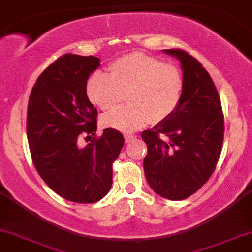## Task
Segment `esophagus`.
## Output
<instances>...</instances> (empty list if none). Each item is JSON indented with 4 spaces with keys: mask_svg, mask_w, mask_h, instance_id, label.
Wrapping results in <instances>:
<instances>
[{
    "mask_svg": "<svg viewBox=\"0 0 252 252\" xmlns=\"http://www.w3.org/2000/svg\"><path fill=\"white\" fill-rule=\"evenodd\" d=\"M136 137H137V136L134 135V134H126V135H124V138H126V143H129V142H131V141H134Z\"/></svg>",
    "mask_w": 252,
    "mask_h": 252,
    "instance_id": "esophagus-1",
    "label": "esophagus"
}]
</instances>
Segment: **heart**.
<instances>
[{"label": "heart", "mask_w": 252, "mask_h": 252, "mask_svg": "<svg viewBox=\"0 0 252 252\" xmlns=\"http://www.w3.org/2000/svg\"><path fill=\"white\" fill-rule=\"evenodd\" d=\"M184 77L175 66L140 52L121 57L109 66V76L94 72L86 83L90 102L111 110L126 94L128 106L103 118L105 126L135 131L147 123L158 124L175 112L184 94Z\"/></svg>", "instance_id": "1"}]
</instances>
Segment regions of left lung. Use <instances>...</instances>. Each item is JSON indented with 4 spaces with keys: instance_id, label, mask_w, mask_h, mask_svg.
Masks as SVG:
<instances>
[{
    "instance_id": "1",
    "label": "left lung",
    "mask_w": 252,
    "mask_h": 252,
    "mask_svg": "<svg viewBox=\"0 0 252 252\" xmlns=\"http://www.w3.org/2000/svg\"><path fill=\"white\" fill-rule=\"evenodd\" d=\"M164 52L181 62L184 94L172 116L141 135L148 147L143 167L155 193L184 200L215 172L224 141V114L215 83L201 63L180 48Z\"/></svg>"
}]
</instances>
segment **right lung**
<instances>
[{"label":"right lung","instance_id":"right-lung-1","mask_svg":"<svg viewBox=\"0 0 252 252\" xmlns=\"http://www.w3.org/2000/svg\"><path fill=\"white\" fill-rule=\"evenodd\" d=\"M96 57L63 54L40 74L27 109V138L34 166L57 194L92 204L108 194L112 163L124 137L116 129L96 135L98 111L86 94V83L99 66ZM89 143L80 146V140Z\"/></svg>","mask_w":252,"mask_h":252}]
</instances>
